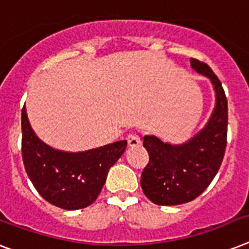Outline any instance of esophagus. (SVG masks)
Masks as SVG:
<instances>
[{"label":"esophagus","mask_w":249,"mask_h":249,"mask_svg":"<svg viewBox=\"0 0 249 249\" xmlns=\"http://www.w3.org/2000/svg\"><path fill=\"white\" fill-rule=\"evenodd\" d=\"M128 144L129 147H137V145L141 144V139H139L138 135L135 134H129L128 135Z\"/></svg>","instance_id":"34e87169"}]
</instances>
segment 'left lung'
<instances>
[{
  "mask_svg": "<svg viewBox=\"0 0 249 249\" xmlns=\"http://www.w3.org/2000/svg\"><path fill=\"white\" fill-rule=\"evenodd\" d=\"M196 72L210 79L215 106L205 126L179 144L156 135H141L149 162L141 178L143 193L160 206L193 201L209 187L223 162L228 131V101L221 83L207 64L191 58Z\"/></svg>",
  "mask_w": 249,
  "mask_h": 249,
  "instance_id": "1",
  "label": "left lung"
}]
</instances>
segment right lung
Masks as SVG:
<instances>
[{
    "instance_id": "1",
    "label": "right lung",
    "mask_w": 249,
    "mask_h": 249,
    "mask_svg": "<svg viewBox=\"0 0 249 249\" xmlns=\"http://www.w3.org/2000/svg\"><path fill=\"white\" fill-rule=\"evenodd\" d=\"M23 161L37 192L51 205L72 211L96 201L108 170L124 153L128 142L119 141L80 152L56 149L38 138L26 108L21 112Z\"/></svg>"
}]
</instances>
